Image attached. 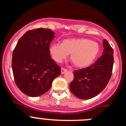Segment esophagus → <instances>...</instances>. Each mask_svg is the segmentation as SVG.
Here are the masks:
<instances>
[{"label": "esophagus", "mask_w": 126, "mask_h": 126, "mask_svg": "<svg viewBox=\"0 0 126 126\" xmlns=\"http://www.w3.org/2000/svg\"><path fill=\"white\" fill-rule=\"evenodd\" d=\"M67 71V69L65 68H63V67H62L61 68V74H64V73H65Z\"/></svg>", "instance_id": "34e87169"}]
</instances>
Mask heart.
Here are the masks:
<instances>
[{
	"label": "heart",
	"instance_id": "1",
	"mask_svg": "<svg viewBox=\"0 0 126 126\" xmlns=\"http://www.w3.org/2000/svg\"><path fill=\"white\" fill-rule=\"evenodd\" d=\"M99 52L98 43L88 38L66 39L61 44L53 43L50 47V53L55 62H61L71 55V62L79 68H84L93 64Z\"/></svg>",
	"mask_w": 126,
	"mask_h": 126
}]
</instances>
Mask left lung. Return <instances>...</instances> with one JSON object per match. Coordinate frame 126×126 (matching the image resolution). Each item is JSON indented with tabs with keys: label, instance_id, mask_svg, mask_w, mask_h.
<instances>
[{
	"label": "left lung",
	"instance_id": "8db88e82",
	"mask_svg": "<svg viewBox=\"0 0 126 126\" xmlns=\"http://www.w3.org/2000/svg\"><path fill=\"white\" fill-rule=\"evenodd\" d=\"M103 55L86 68L76 70L70 84L71 92L79 98L87 100L96 96L106 87L112 74L113 50L107 40L103 42Z\"/></svg>",
	"mask_w": 126,
	"mask_h": 126
}]
</instances>
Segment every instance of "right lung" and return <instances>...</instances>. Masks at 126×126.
Here are the masks:
<instances>
[{
    "instance_id": "obj_1",
    "label": "right lung",
    "mask_w": 126,
    "mask_h": 126,
    "mask_svg": "<svg viewBox=\"0 0 126 126\" xmlns=\"http://www.w3.org/2000/svg\"><path fill=\"white\" fill-rule=\"evenodd\" d=\"M54 33L37 28L26 32L13 53L12 68L15 83L24 94L36 97L47 92L53 79L61 74L59 66L50 55Z\"/></svg>"
}]
</instances>
